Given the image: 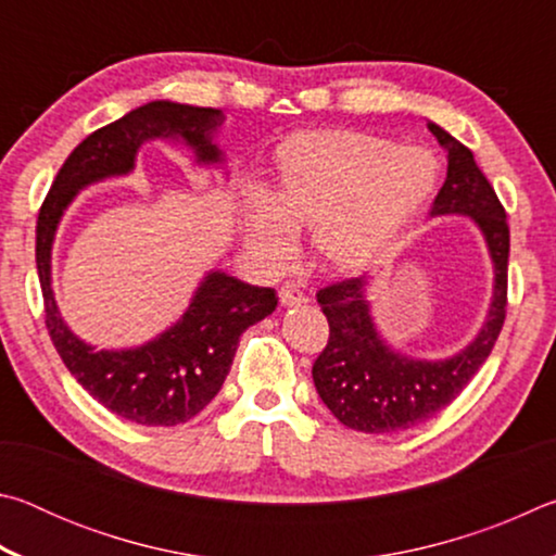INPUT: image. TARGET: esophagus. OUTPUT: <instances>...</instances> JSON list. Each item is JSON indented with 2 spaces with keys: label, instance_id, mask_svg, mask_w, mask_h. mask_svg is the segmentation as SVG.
Returning <instances> with one entry per match:
<instances>
[{
  "label": "esophagus",
  "instance_id": "34e87169",
  "mask_svg": "<svg viewBox=\"0 0 556 556\" xmlns=\"http://www.w3.org/2000/svg\"><path fill=\"white\" fill-rule=\"evenodd\" d=\"M279 301H281V306L291 308V306H301V304H306L308 296L304 294V291H299L296 287H281V291H279Z\"/></svg>",
  "mask_w": 556,
  "mask_h": 556
}]
</instances>
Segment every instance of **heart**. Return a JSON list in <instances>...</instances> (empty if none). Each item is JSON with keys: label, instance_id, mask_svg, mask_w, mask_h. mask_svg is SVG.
<instances>
[{"label": "heart", "instance_id": "b5f03b06", "mask_svg": "<svg viewBox=\"0 0 556 556\" xmlns=\"http://www.w3.org/2000/svg\"><path fill=\"white\" fill-rule=\"evenodd\" d=\"M271 191L238 201L242 242L265 267H281L308 225L318 265L355 275L380 262L439 181L437 156L353 129H301L277 147Z\"/></svg>", "mask_w": 556, "mask_h": 556}]
</instances>
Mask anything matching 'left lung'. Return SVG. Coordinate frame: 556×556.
<instances>
[{
  "label": "left lung",
  "mask_w": 556,
  "mask_h": 556,
  "mask_svg": "<svg viewBox=\"0 0 556 556\" xmlns=\"http://www.w3.org/2000/svg\"><path fill=\"white\" fill-rule=\"evenodd\" d=\"M427 127L448 162L429 218L460 215L476 225L493 265V291L478 333L446 357H414L388 343L375 324L368 277L318 291L331 336L312 370L316 392L341 425L365 434L412 429L448 407L491 355L505 321L510 230L503 205L473 152L437 122L427 119Z\"/></svg>",
  "instance_id": "left-lung-1"
}]
</instances>
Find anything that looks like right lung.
Returning a JSON list of instances; mask_svg holds the SVG:
<instances>
[{
    "instance_id": "1",
    "label": "right lung",
    "mask_w": 556,
    "mask_h": 556,
    "mask_svg": "<svg viewBox=\"0 0 556 556\" xmlns=\"http://www.w3.org/2000/svg\"><path fill=\"white\" fill-rule=\"evenodd\" d=\"M223 125V110L172 100H154L127 112L73 149L55 174L36 223V269L55 351L92 400L135 425L174 427L193 419L220 392L240 336L277 308V291L208 269L186 312L152 341L98 351L61 316L51 265L55 232L80 191L108 178L129 176L139 149L156 139L186 147L195 166L223 168L228 176L225 152L215 142Z\"/></svg>"
}]
</instances>
